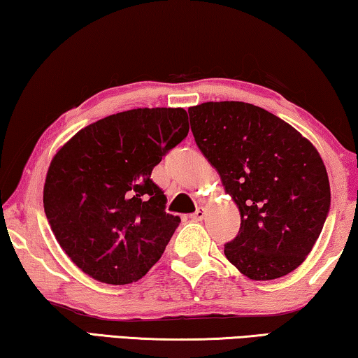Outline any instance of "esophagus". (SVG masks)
I'll use <instances>...</instances> for the list:
<instances>
[{
  "label": "esophagus",
  "mask_w": 358,
  "mask_h": 358,
  "mask_svg": "<svg viewBox=\"0 0 358 358\" xmlns=\"http://www.w3.org/2000/svg\"><path fill=\"white\" fill-rule=\"evenodd\" d=\"M191 217H192L194 221H202L203 217H205V208H203V207H199V208L191 215Z\"/></svg>",
  "instance_id": "1"
}]
</instances>
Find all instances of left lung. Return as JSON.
I'll return each instance as SVG.
<instances>
[{"mask_svg":"<svg viewBox=\"0 0 358 358\" xmlns=\"http://www.w3.org/2000/svg\"><path fill=\"white\" fill-rule=\"evenodd\" d=\"M199 150L241 216L224 254L250 280H276L311 252L330 211V183L314 145L286 121L238 101L189 107Z\"/></svg>","mask_w":358,"mask_h":358,"instance_id":"1","label":"left lung"}]
</instances>
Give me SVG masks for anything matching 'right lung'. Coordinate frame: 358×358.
Segmentation results:
<instances>
[{"instance_id":"1","label":"right lung","mask_w":358,"mask_h":358,"mask_svg":"<svg viewBox=\"0 0 358 358\" xmlns=\"http://www.w3.org/2000/svg\"><path fill=\"white\" fill-rule=\"evenodd\" d=\"M189 132L185 108H132L87 126L53 156L44 210L83 273L107 284L141 280L161 259L180 217L151 180Z\"/></svg>"}]
</instances>
